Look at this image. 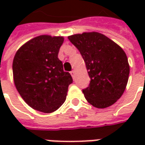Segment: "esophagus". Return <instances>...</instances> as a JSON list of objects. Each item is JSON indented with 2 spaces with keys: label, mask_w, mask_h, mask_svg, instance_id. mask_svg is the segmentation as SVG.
<instances>
[{
  "label": "esophagus",
  "mask_w": 145,
  "mask_h": 145,
  "mask_svg": "<svg viewBox=\"0 0 145 145\" xmlns=\"http://www.w3.org/2000/svg\"><path fill=\"white\" fill-rule=\"evenodd\" d=\"M71 76L74 78V74H75V71H71Z\"/></svg>",
  "instance_id": "34e87169"
}]
</instances>
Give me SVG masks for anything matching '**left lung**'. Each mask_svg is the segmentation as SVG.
Instances as JSON below:
<instances>
[{"label": "left lung", "instance_id": "1", "mask_svg": "<svg viewBox=\"0 0 145 145\" xmlns=\"http://www.w3.org/2000/svg\"><path fill=\"white\" fill-rule=\"evenodd\" d=\"M68 39L82 54L91 79L82 90L86 100L99 109L112 106L121 97L128 82L130 66L125 52L95 32L72 35Z\"/></svg>", "mask_w": 145, "mask_h": 145}]
</instances>
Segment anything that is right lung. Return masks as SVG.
Returning <instances> with one entry per match:
<instances>
[{
  "label": "right lung",
  "mask_w": 145,
  "mask_h": 145,
  "mask_svg": "<svg viewBox=\"0 0 145 145\" xmlns=\"http://www.w3.org/2000/svg\"><path fill=\"white\" fill-rule=\"evenodd\" d=\"M63 42L62 36H37L19 48L13 60L18 93L30 107L40 112L50 113L59 109L73 82L58 58Z\"/></svg>",
  "instance_id": "obj_1"
}]
</instances>
